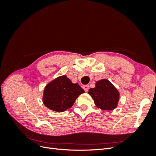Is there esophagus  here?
I'll return each mask as SVG.
<instances>
[{
    "mask_svg": "<svg viewBox=\"0 0 156 156\" xmlns=\"http://www.w3.org/2000/svg\"><path fill=\"white\" fill-rule=\"evenodd\" d=\"M83 88L84 89V91L87 92L89 89V86L88 85H84V86H83Z\"/></svg>",
    "mask_w": 156,
    "mask_h": 156,
    "instance_id": "34e87169",
    "label": "esophagus"
}]
</instances>
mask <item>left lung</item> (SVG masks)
Masks as SVG:
<instances>
[{"label":"left lung","instance_id":"8db88e82","mask_svg":"<svg viewBox=\"0 0 156 156\" xmlns=\"http://www.w3.org/2000/svg\"><path fill=\"white\" fill-rule=\"evenodd\" d=\"M88 94L92 96L96 107L103 111L115 109L120 98L119 91L107 79L97 81L95 88H90Z\"/></svg>","mask_w":156,"mask_h":156}]
</instances>
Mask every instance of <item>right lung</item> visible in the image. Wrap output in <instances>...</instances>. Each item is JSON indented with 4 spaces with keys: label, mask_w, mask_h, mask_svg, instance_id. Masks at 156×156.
<instances>
[{
    "label": "right lung",
    "mask_w": 156,
    "mask_h": 156,
    "mask_svg": "<svg viewBox=\"0 0 156 156\" xmlns=\"http://www.w3.org/2000/svg\"><path fill=\"white\" fill-rule=\"evenodd\" d=\"M84 92L77 83L73 84L66 75H62L47 84L43 102L52 111L63 112L72 107L78 96Z\"/></svg>",
    "instance_id": "obj_1"
}]
</instances>
